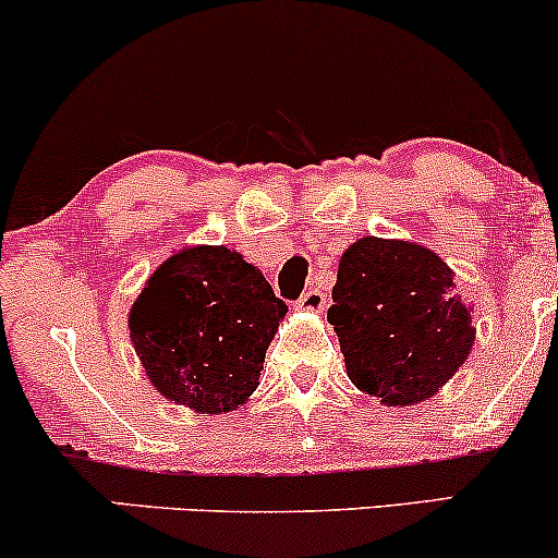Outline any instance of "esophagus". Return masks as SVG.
Here are the masks:
<instances>
[{"mask_svg":"<svg viewBox=\"0 0 558 558\" xmlns=\"http://www.w3.org/2000/svg\"><path fill=\"white\" fill-rule=\"evenodd\" d=\"M296 306L304 312H323L325 310V293L319 291V288H310V291H306L304 296L296 301Z\"/></svg>","mask_w":558,"mask_h":558,"instance_id":"obj_1","label":"esophagus"}]
</instances>
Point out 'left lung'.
Segmentation results:
<instances>
[{"instance_id":"obj_1","label":"left lung","mask_w":558,"mask_h":558,"mask_svg":"<svg viewBox=\"0 0 558 558\" xmlns=\"http://www.w3.org/2000/svg\"><path fill=\"white\" fill-rule=\"evenodd\" d=\"M328 319L351 383L399 409L433 399L477 332L453 270L433 248L377 235L343 252Z\"/></svg>"}]
</instances>
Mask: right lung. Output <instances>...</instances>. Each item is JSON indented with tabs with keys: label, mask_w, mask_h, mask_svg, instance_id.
Instances as JSON below:
<instances>
[{
	"label": "right lung",
	"mask_w": 558,
	"mask_h": 558,
	"mask_svg": "<svg viewBox=\"0 0 558 558\" xmlns=\"http://www.w3.org/2000/svg\"><path fill=\"white\" fill-rule=\"evenodd\" d=\"M286 312L239 252L185 246L146 278L128 330L157 393L213 417L235 412L257 390Z\"/></svg>",
	"instance_id": "1"
}]
</instances>
